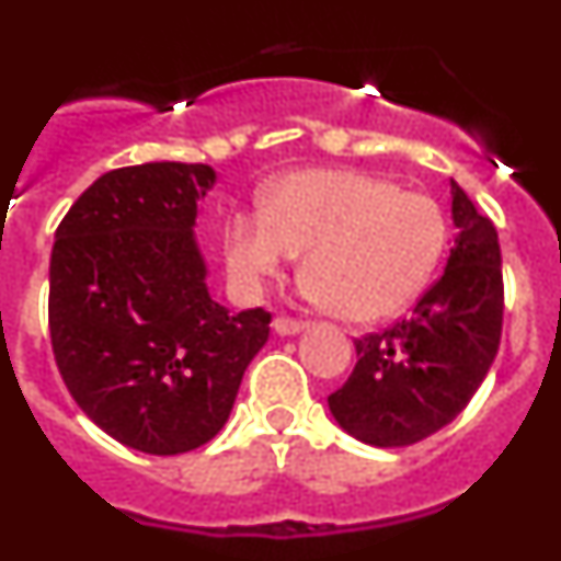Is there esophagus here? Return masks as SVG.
Masks as SVG:
<instances>
[{
  "label": "esophagus",
  "instance_id": "34e87169",
  "mask_svg": "<svg viewBox=\"0 0 561 561\" xmlns=\"http://www.w3.org/2000/svg\"><path fill=\"white\" fill-rule=\"evenodd\" d=\"M309 323H304V320H295V317H275V323H272V329L277 331L280 336H289V334H300V331L306 329Z\"/></svg>",
  "mask_w": 561,
  "mask_h": 561
}]
</instances>
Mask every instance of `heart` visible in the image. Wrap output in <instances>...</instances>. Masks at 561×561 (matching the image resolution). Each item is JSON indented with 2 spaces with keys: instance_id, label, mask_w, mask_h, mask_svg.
Segmentation results:
<instances>
[{
  "instance_id": "1",
  "label": "heart",
  "mask_w": 561,
  "mask_h": 561,
  "mask_svg": "<svg viewBox=\"0 0 561 561\" xmlns=\"http://www.w3.org/2000/svg\"><path fill=\"white\" fill-rule=\"evenodd\" d=\"M449 244L438 202L356 171H297L264 210L236 213L227 261L255 284L304 252L309 295L345 320H381L427 289Z\"/></svg>"
}]
</instances>
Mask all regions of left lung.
Masks as SVG:
<instances>
[{
  "mask_svg": "<svg viewBox=\"0 0 561 561\" xmlns=\"http://www.w3.org/2000/svg\"><path fill=\"white\" fill-rule=\"evenodd\" d=\"M458 227L444 275L410 317L354 340V374L329 396L342 430L370 447H410L447 427L492 368L503 334L497 230L453 180Z\"/></svg>",
  "mask_w": 561,
  "mask_h": 561,
  "instance_id": "8db88e82",
  "label": "left lung"
}]
</instances>
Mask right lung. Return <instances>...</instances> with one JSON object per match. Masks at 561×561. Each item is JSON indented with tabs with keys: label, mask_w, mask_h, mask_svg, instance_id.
Instances as JSON below:
<instances>
[{
	"label": "right lung",
	"mask_w": 561,
	"mask_h": 561,
	"mask_svg": "<svg viewBox=\"0 0 561 561\" xmlns=\"http://www.w3.org/2000/svg\"><path fill=\"white\" fill-rule=\"evenodd\" d=\"M210 165L103 173L69 207L49 257V340L61 379L103 433L148 455L202 447L230 419L272 314L207 291L193 225Z\"/></svg>",
	"instance_id": "1"
}]
</instances>
